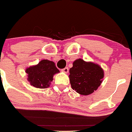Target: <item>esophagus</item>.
I'll return each mask as SVG.
<instances>
[{
	"label": "esophagus",
	"instance_id": "esophagus-1",
	"mask_svg": "<svg viewBox=\"0 0 132 132\" xmlns=\"http://www.w3.org/2000/svg\"><path fill=\"white\" fill-rule=\"evenodd\" d=\"M62 71L64 73H67L69 72V68L68 67H65L64 69H62Z\"/></svg>",
	"mask_w": 132,
	"mask_h": 132
}]
</instances>
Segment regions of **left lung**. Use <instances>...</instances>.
<instances>
[{
  "label": "left lung",
  "instance_id": "left-lung-1",
  "mask_svg": "<svg viewBox=\"0 0 132 132\" xmlns=\"http://www.w3.org/2000/svg\"><path fill=\"white\" fill-rule=\"evenodd\" d=\"M69 72L72 88L82 95H88L96 90L104 77V70L98 65L82 59L74 61Z\"/></svg>",
  "mask_w": 132,
  "mask_h": 132
}]
</instances>
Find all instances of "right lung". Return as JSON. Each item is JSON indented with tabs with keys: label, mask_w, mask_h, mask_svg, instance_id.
Instances as JSON below:
<instances>
[{
	"label": "right lung",
	"mask_w": 132,
	"mask_h": 132,
	"mask_svg": "<svg viewBox=\"0 0 132 132\" xmlns=\"http://www.w3.org/2000/svg\"><path fill=\"white\" fill-rule=\"evenodd\" d=\"M59 72L55 63L47 60H41L38 65L30 67L26 70L28 82L38 88H46L50 86L54 74Z\"/></svg>",
	"instance_id": "obj_1"
}]
</instances>
